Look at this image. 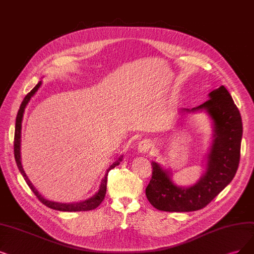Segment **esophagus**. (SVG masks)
<instances>
[{
	"mask_svg": "<svg viewBox=\"0 0 254 254\" xmlns=\"http://www.w3.org/2000/svg\"><path fill=\"white\" fill-rule=\"evenodd\" d=\"M153 143L149 141V140H142V141L138 144V151L140 153H147L148 151H151Z\"/></svg>",
	"mask_w": 254,
	"mask_h": 254,
	"instance_id": "1",
	"label": "esophagus"
}]
</instances>
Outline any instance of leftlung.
I'll list each match as a JSON object with an SVG mask.
<instances>
[{
  "label": "left lung",
  "mask_w": 254,
  "mask_h": 254,
  "mask_svg": "<svg viewBox=\"0 0 254 254\" xmlns=\"http://www.w3.org/2000/svg\"><path fill=\"white\" fill-rule=\"evenodd\" d=\"M205 110L213 120L214 135L208 155L207 171L189 189L176 186L166 171L156 162L145 194L155 208L170 212L204 208L226 187L236 175L241 156L243 125L240 111L224 86L209 93V99L186 112Z\"/></svg>",
  "instance_id": "8db88e82"
}]
</instances>
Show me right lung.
I'll use <instances>...</instances> for the list:
<instances>
[{
  "label": "right lung",
  "mask_w": 254,
  "mask_h": 254,
  "mask_svg": "<svg viewBox=\"0 0 254 254\" xmlns=\"http://www.w3.org/2000/svg\"><path fill=\"white\" fill-rule=\"evenodd\" d=\"M41 81L36 84V86L27 94V95L25 96L22 105L20 107V110H18L17 112V116H16V120H15V133H14V158H15V162H16V165H17V168L18 171L21 172V174L23 175L24 179L26 181V183L28 184V186L30 187V190H32V192L36 195V198L39 199L44 205H46L47 207L49 208H52V209H55V210H61V211H88V210H93L97 208L98 206L100 205V203L103 201V199H105L106 196V192H107V180H108V173L112 170V168H114L115 166L119 165L120 161L122 160V158L120 157L118 160H116L114 163H113L110 167L109 170L107 171V175L105 176V178L101 180V184H100V189L98 190V192L92 196V198L86 200V201H82V202H78V203H73V204H64V203H56V202H51V201H48L44 199L43 196L37 192V190L34 189L33 185L31 184V182L29 181V179H28L23 167H22V164H21V129H22V120H23V115H24V111H25V108L27 106V103L29 102L30 98L34 95V93L39 90L40 86H41Z\"/></svg>",
  "instance_id": "add662e5"
}]
</instances>
